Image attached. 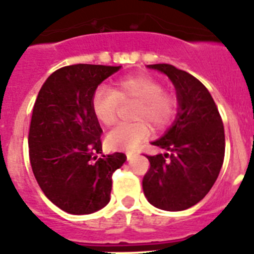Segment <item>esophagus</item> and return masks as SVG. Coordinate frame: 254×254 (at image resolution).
Instances as JSON below:
<instances>
[{
	"mask_svg": "<svg viewBox=\"0 0 254 254\" xmlns=\"http://www.w3.org/2000/svg\"><path fill=\"white\" fill-rule=\"evenodd\" d=\"M137 156H138V153H137V152H127V160H129V161H131V160H134Z\"/></svg>",
	"mask_w": 254,
	"mask_h": 254,
	"instance_id": "esophagus-1",
	"label": "esophagus"
}]
</instances>
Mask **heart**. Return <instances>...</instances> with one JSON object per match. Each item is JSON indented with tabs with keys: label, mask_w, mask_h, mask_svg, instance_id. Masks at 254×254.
<instances>
[{
	"label": "heart",
	"mask_w": 254,
	"mask_h": 254,
	"mask_svg": "<svg viewBox=\"0 0 254 254\" xmlns=\"http://www.w3.org/2000/svg\"><path fill=\"white\" fill-rule=\"evenodd\" d=\"M137 103L133 120L121 124L107 135V146L116 150L133 151L150 133V124L155 130H163L173 123L178 111V101L173 94L164 91L155 78L138 74L121 78L114 89L98 87L91 97V110L104 127H112L117 120L120 104Z\"/></svg>",
	"instance_id": "obj_1"
}]
</instances>
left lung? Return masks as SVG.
Listing matches in <instances>:
<instances>
[{
    "label": "left lung",
    "instance_id": "obj_1",
    "mask_svg": "<svg viewBox=\"0 0 254 254\" xmlns=\"http://www.w3.org/2000/svg\"><path fill=\"white\" fill-rule=\"evenodd\" d=\"M176 86L177 120L153 146L167 150L146 155L150 169L142 186L147 200L159 209L178 212L197 204L209 192L225 157V130L212 95L192 74L170 64H150Z\"/></svg>",
    "mask_w": 254,
    "mask_h": 254
}]
</instances>
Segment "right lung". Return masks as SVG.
<instances>
[{"label":"right lung","mask_w":254,"mask_h":254,"mask_svg":"<svg viewBox=\"0 0 254 254\" xmlns=\"http://www.w3.org/2000/svg\"><path fill=\"white\" fill-rule=\"evenodd\" d=\"M119 67L65 65L51 73L33 106L29 161L51 203L71 214H90L108 204L112 174L127 156L102 153V129L91 110L95 89Z\"/></svg>","instance_id":"add662e5"}]
</instances>
